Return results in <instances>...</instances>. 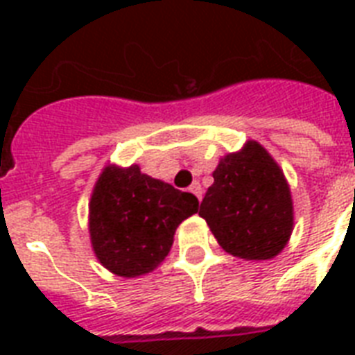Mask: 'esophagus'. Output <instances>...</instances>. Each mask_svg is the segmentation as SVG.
Instances as JSON below:
<instances>
[{
    "label": "esophagus",
    "instance_id": "esophagus-1",
    "mask_svg": "<svg viewBox=\"0 0 355 355\" xmlns=\"http://www.w3.org/2000/svg\"><path fill=\"white\" fill-rule=\"evenodd\" d=\"M189 191H191V193H193L195 197H197V199L202 200V186H200V184L197 182V180H195V182L191 184V186H189Z\"/></svg>",
    "mask_w": 355,
    "mask_h": 355
}]
</instances>
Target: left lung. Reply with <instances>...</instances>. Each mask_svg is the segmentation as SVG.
Instances as JSON below:
<instances>
[{"label":"left lung","instance_id":"8db88e82","mask_svg":"<svg viewBox=\"0 0 355 355\" xmlns=\"http://www.w3.org/2000/svg\"><path fill=\"white\" fill-rule=\"evenodd\" d=\"M199 216L228 254L270 259L293 232L291 191L272 156L258 141H247L219 162Z\"/></svg>","mask_w":355,"mask_h":355}]
</instances>
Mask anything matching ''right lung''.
<instances>
[{"label": "right lung", "instance_id": "right-lung-1", "mask_svg": "<svg viewBox=\"0 0 355 355\" xmlns=\"http://www.w3.org/2000/svg\"><path fill=\"white\" fill-rule=\"evenodd\" d=\"M197 210L195 195L144 175L138 166L105 167L90 199L94 252L114 275H147L169 254L178 225Z\"/></svg>", "mask_w": 355, "mask_h": 355}]
</instances>
